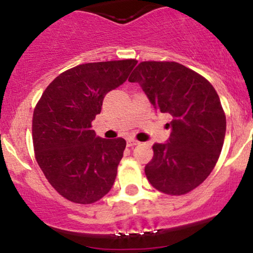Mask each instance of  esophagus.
<instances>
[{"label":"esophagus","instance_id":"obj_1","mask_svg":"<svg viewBox=\"0 0 253 253\" xmlns=\"http://www.w3.org/2000/svg\"><path fill=\"white\" fill-rule=\"evenodd\" d=\"M138 144H139V141L134 140V139H128V140H127V146L128 147L135 146V145H138Z\"/></svg>","mask_w":253,"mask_h":253}]
</instances>
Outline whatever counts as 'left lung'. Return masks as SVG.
<instances>
[{"label": "left lung", "mask_w": 253, "mask_h": 253, "mask_svg": "<svg viewBox=\"0 0 253 253\" xmlns=\"http://www.w3.org/2000/svg\"><path fill=\"white\" fill-rule=\"evenodd\" d=\"M140 84L156 110L171 115L167 144H155L145 175L171 196L189 193L211 175L222 150L226 115L214 86L176 62H141L128 78Z\"/></svg>", "instance_id": "1"}]
</instances>
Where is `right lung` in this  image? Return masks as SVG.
<instances>
[{
    "mask_svg": "<svg viewBox=\"0 0 253 253\" xmlns=\"http://www.w3.org/2000/svg\"><path fill=\"white\" fill-rule=\"evenodd\" d=\"M135 64H81L54 78L38 101L32 121L36 159L64 199L90 205L112 189L126 140L98 138L91 123L107 92L121 85Z\"/></svg>",
    "mask_w": 253,
    "mask_h": 253,
    "instance_id": "add662e5",
    "label": "right lung"
}]
</instances>
